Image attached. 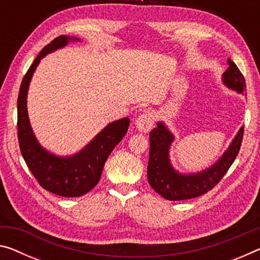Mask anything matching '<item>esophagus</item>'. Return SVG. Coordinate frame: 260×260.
Masks as SVG:
<instances>
[{"label": "esophagus", "instance_id": "esophagus-1", "mask_svg": "<svg viewBox=\"0 0 260 260\" xmlns=\"http://www.w3.org/2000/svg\"><path fill=\"white\" fill-rule=\"evenodd\" d=\"M154 123V114L151 111H147L145 114H141L136 118L135 125L141 133H147L152 129Z\"/></svg>", "mask_w": 260, "mask_h": 260}]
</instances>
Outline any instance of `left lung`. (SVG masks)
Listing matches in <instances>:
<instances>
[{
	"label": "left lung",
	"mask_w": 260,
	"mask_h": 260,
	"mask_svg": "<svg viewBox=\"0 0 260 260\" xmlns=\"http://www.w3.org/2000/svg\"><path fill=\"white\" fill-rule=\"evenodd\" d=\"M222 82L226 88L237 91L238 94H243L246 89L244 77L231 59H228V69L222 74ZM243 130L244 126L238 130L228 149L213 165L195 173H180L174 169L170 159V149L175 139L174 135L165 123L159 121L157 127L150 133V157L147 165V180L150 186L164 199L171 201L194 199L206 194L224 177L236 159L241 149Z\"/></svg>",
	"instance_id": "8db88e82"
}]
</instances>
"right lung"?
I'll return each instance as SVG.
<instances>
[{
    "instance_id": "1",
    "label": "right lung",
    "mask_w": 260,
    "mask_h": 260,
    "mask_svg": "<svg viewBox=\"0 0 260 260\" xmlns=\"http://www.w3.org/2000/svg\"><path fill=\"white\" fill-rule=\"evenodd\" d=\"M70 42H81V39L65 35L59 36L44 47L27 70L17 100V129L22 155L39 185L59 197L77 198L88 193L98 185L106 160L126 134L130 118L124 117L109 123L83 149L74 154L57 155L41 145L27 115L29 86L42 59L65 47Z\"/></svg>"
}]
</instances>
